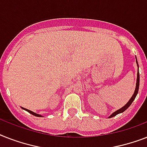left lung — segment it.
Segmentation results:
<instances>
[{
  "label": "left lung",
  "mask_w": 147,
  "mask_h": 147,
  "mask_svg": "<svg viewBox=\"0 0 147 147\" xmlns=\"http://www.w3.org/2000/svg\"><path fill=\"white\" fill-rule=\"evenodd\" d=\"M136 62H137V67H138V71H137V83H136V88H135L134 93V94L132 95V97L130 98V99L129 100V101H128V102L127 103V104H126V105H124L123 107H122L121 108H120V109H118L117 111H114L112 114H111V115L108 117L109 118H111V117H114V116H116L117 114H121V113H123L124 111H126V110L127 109L128 107L130 106V105L132 104L133 101L134 100L135 98H136V96H137V94H138V91H139V85H140V74H139V65H138V62H137V57H136Z\"/></svg>",
  "instance_id": "8db88e82"
}]
</instances>
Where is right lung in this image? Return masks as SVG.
<instances>
[{
  "mask_svg": "<svg viewBox=\"0 0 147 147\" xmlns=\"http://www.w3.org/2000/svg\"><path fill=\"white\" fill-rule=\"evenodd\" d=\"M22 108H23V109H24V110H25V111H27V112H29L30 114H33V115H34V116H36V117H42V115H41V114H36L35 112L31 111H30V110H28V109H26V108H24V107H22Z\"/></svg>",
  "mask_w": 147,
  "mask_h": 147,
  "instance_id": "1",
  "label": "right lung"
}]
</instances>
